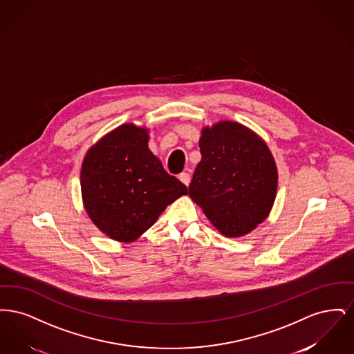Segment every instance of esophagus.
Listing matches in <instances>:
<instances>
[{"label":"esophagus","mask_w":354,"mask_h":354,"mask_svg":"<svg viewBox=\"0 0 354 354\" xmlns=\"http://www.w3.org/2000/svg\"><path fill=\"white\" fill-rule=\"evenodd\" d=\"M179 179H180V182L185 185H189V182H191V176H189L188 172H182V174L179 175Z\"/></svg>","instance_id":"34e87169"}]
</instances>
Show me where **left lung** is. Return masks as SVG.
<instances>
[{
    "label": "left lung",
    "mask_w": 354,
    "mask_h": 354,
    "mask_svg": "<svg viewBox=\"0 0 354 354\" xmlns=\"http://www.w3.org/2000/svg\"><path fill=\"white\" fill-rule=\"evenodd\" d=\"M199 147L191 199L223 235H247L268 216L276 198L277 169L270 149L236 122L205 127Z\"/></svg>",
    "instance_id": "8db88e82"
}]
</instances>
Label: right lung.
<instances>
[{
	"label": "right lung",
	"instance_id": "obj_1",
	"mask_svg": "<svg viewBox=\"0 0 354 354\" xmlns=\"http://www.w3.org/2000/svg\"><path fill=\"white\" fill-rule=\"evenodd\" d=\"M146 129L122 124L84 156V204L90 219L114 240L133 241L187 187L149 150Z\"/></svg>",
	"mask_w": 354,
	"mask_h": 354
}]
</instances>
